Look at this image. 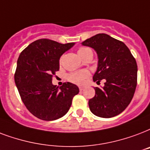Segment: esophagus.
<instances>
[{
	"label": "esophagus",
	"instance_id": "34e87169",
	"mask_svg": "<svg viewBox=\"0 0 150 150\" xmlns=\"http://www.w3.org/2000/svg\"><path fill=\"white\" fill-rule=\"evenodd\" d=\"M84 90V88L83 87V86H79V90L80 91H82V90Z\"/></svg>",
	"mask_w": 150,
	"mask_h": 150
}]
</instances>
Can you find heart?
<instances>
[{
	"mask_svg": "<svg viewBox=\"0 0 150 150\" xmlns=\"http://www.w3.org/2000/svg\"><path fill=\"white\" fill-rule=\"evenodd\" d=\"M78 53L79 55V57L82 59H83L87 55H93V51L91 50V49L88 47H80L78 50ZM61 60H62V57L60 59V63H61ZM89 75H90V73H89L88 71L83 70L68 74L67 76V79L71 83H75V84H77V85H82L85 82L86 79H87L89 77Z\"/></svg>",
	"mask_w": 150,
	"mask_h": 150,
	"instance_id": "1",
	"label": "heart"
}]
</instances>
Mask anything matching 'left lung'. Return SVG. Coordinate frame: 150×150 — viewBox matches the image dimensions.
I'll return each mask as SVG.
<instances>
[{
    "label": "left lung",
    "instance_id": "left-lung-1",
    "mask_svg": "<svg viewBox=\"0 0 150 150\" xmlns=\"http://www.w3.org/2000/svg\"><path fill=\"white\" fill-rule=\"evenodd\" d=\"M94 49L98 67L93 77L104 87H94L95 96L89 100L90 111L97 116L111 118L120 114L132 100L137 86V63L123 42L106 34H96L83 42Z\"/></svg>",
    "mask_w": 150,
    "mask_h": 150
}]
</instances>
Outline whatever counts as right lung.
Instances as JSON below:
<instances>
[{"instance_id": "right-lung-1", "label": "right lung", "mask_w": 150, "mask_h": 150, "mask_svg": "<svg viewBox=\"0 0 150 150\" xmlns=\"http://www.w3.org/2000/svg\"><path fill=\"white\" fill-rule=\"evenodd\" d=\"M74 45L42 38L30 43L18 58L15 83L26 108L40 120H55L64 116L79 92L71 83L60 88L52 83L60 69V57Z\"/></svg>"}]
</instances>
